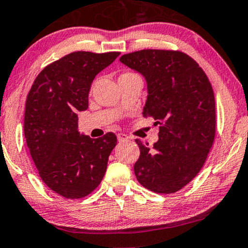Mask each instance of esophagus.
<instances>
[{
  "mask_svg": "<svg viewBox=\"0 0 248 248\" xmlns=\"http://www.w3.org/2000/svg\"><path fill=\"white\" fill-rule=\"evenodd\" d=\"M117 136H118V140H119V142H126V140H129V137H128L126 134L120 133V134H118Z\"/></svg>",
  "mask_w": 248,
  "mask_h": 248,
  "instance_id": "obj_1",
  "label": "esophagus"
}]
</instances>
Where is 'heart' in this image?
I'll list each match as a JSON object with an SVG mask.
<instances>
[{"label": "heart", "mask_w": 248, "mask_h": 248, "mask_svg": "<svg viewBox=\"0 0 248 248\" xmlns=\"http://www.w3.org/2000/svg\"><path fill=\"white\" fill-rule=\"evenodd\" d=\"M126 74H131V73H126ZM126 74H122V75H126Z\"/></svg>", "instance_id": "1"}]
</instances>
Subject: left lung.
<instances>
[{"label": "left lung", "mask_w": 248, "mask_h": 248, "mask_svg": "<svg viewBox=\"0 0 248 248\" xmlns=\"http://www.w3.org/2000/svg\"><path fill=\"white\" fill-rule=\"evenodd\" d=\"M120 62L144 77L147 97L143 117L160 124L152 147L140 140L134 166L137 181L156 193H174L202 168L215 137V98L207 75L181 51L146 49Z\"/></svg>", "instance_id": "8db88e82"}]
</instances>
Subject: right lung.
Listing matches in <instances>:
<instances>
[{
    "instance_id": "obj_1",
    "label": "right lung",
    "mask_w": 248,
    "mask_h": 248,
    "mask_svg": "<svg viewBox=\"0 0 248 248\" xmlns=\"http://www.w3.org/2000/svg\"><path fill=\"white\" fill-rule=\"evenodd\" d=\"M119 55L72 52L43 68L28 93L24 134L31 156L46 186L67 199L99 186L117 145L113 133L99 139L80 134L78 112L88 108L96 75Z\"/></svg>"
}]
</instances>
